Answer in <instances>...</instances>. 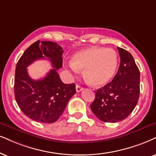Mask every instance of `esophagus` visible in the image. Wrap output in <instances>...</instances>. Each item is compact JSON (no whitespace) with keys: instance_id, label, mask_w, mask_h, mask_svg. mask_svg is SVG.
<instances>
[{"instance_id":"obj_1","label":"esophagus","mask_w":156,"mask_h":156,"mask_svg":"<svg viewBox=\"0 0 156 156\" xmlns=\"http://www.w3.org/2000/svg\"><path fill=\"white\" fill-rule=\"evenodd\" d=\"M76 91L77 92H80L81 90H83V88L81 87V86H79V85H76Z\"/></svg>"}]
</instances>
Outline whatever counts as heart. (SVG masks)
Returning <instances> with one entry per match:
<instances>
[{
	"label": "heart",
	"instance_id": "1",
	"mask_svg": "<svg viewBox=\"0 0 156 156\" xmlns=\"http://www.w3.org/2000/svg\"><path fill=\"white\" fill-rule=\"evenodd\" d=\"M68 67L75 73L84 69L85 78L93 86H101L112 79L118 66L115 50L104 47H88L75 53Z\"/></svg>",
	"mask_w": 156,
	"mask_h": 156
}]
</instances>
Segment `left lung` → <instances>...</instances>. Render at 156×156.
I'll return each instance as SVG.
<instances>
[{
  "label": "left lung",
  "mask_w": 156,
  "mask_h": 156,
  "mask_svg": "<svg viewBox=\"0 0 156 156\" xmlns=\"http://www.w3.org/2000/svg\"><path fill=\"white\" fill-rule=\"evenodd\" d=\"M120 66L113 80L98 89L90 104L93 113L104 122L126 119L137 105L140 96V70L129 52L117 47Z\"/></svg>",
  "instance_id": "8db88e82"
}]
</instances>
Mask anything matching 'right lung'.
Returning a JSON list of instances; mask_svg holds the SVG:
<instances>
[{"instance_id":"add662e5","label":"right lung","mask_w":156,"mask_h":156,"mask_svg":"<svg viewBox=\"0 0 156 156\" xmlns=\"http://www.w3.org/2000/svg\"><path fill=\"white\" fill-rule=\"evenodd\" d=\"M62 47L56 42L38 40L23 52L15 71L14 94L20 109L27 117L41 123H53L76 93L75 83L65 84L57 70L62 67ZM47 58L54 68L44 79L33 80L26 68L35 60Z\"/></svg>"}]
</instances>
